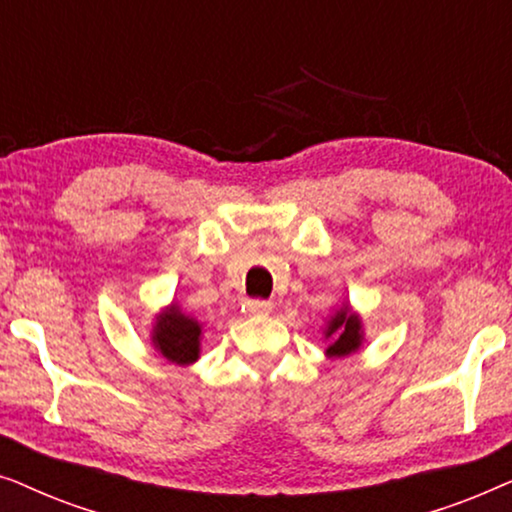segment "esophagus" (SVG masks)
Here are the masks:
<instances>
[{"label": "esophagus", "mask_w": 512, "mask_h": 512, "mask_svg": "<svg viewBox=\"0 0 512 512\" xmlns=\"http://www.w3.org/2000/svg\"><path fill=\"white\" fill-rule=\"evenodd\" d=\"M272 310V305L268 300H247V312L249 314H268Z\"/></svg>", "instance_id": "1"}]
</instances>
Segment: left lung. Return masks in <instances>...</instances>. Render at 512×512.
Here are the masks:
<instances>
[{
	"label": "left lung",
	"mask_w": 512,
	"mask_h": 512,
	"mask_svg": "<svg viewBox=\"0 0 512 512\" xmlns=\"http://www.w3.org/2000/svg\"><path fill=\"white\" fill-rule=\"evenodd\" d=\"M326 338H331V345H328L326 354L347 356V354L356 352L361 345L359 317L349 312V307H342V310L331 319V324H328Z\"/></svg>",
	"instance_id": "obj_1"
}]
</instances>
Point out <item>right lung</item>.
Returning <instances> with one entry per match:
<instances>
[{
    "mask_svg": "<svg viewBox=\"0 0 512 512\" xmlns=\"http://www.w3.org/2000/svg\"><path fill=\"white\" fill-rule=\"evenodd\" d=\"M200 333L198 321L181 314L172 305L170 312L153 328V345L167 361L193 363L200 354Z\"/></svg>",
    "mask_w": 512,
    "mask_h": 512,
    "instance_id": "1",
    "label": "right lung"
}]
</instances>
